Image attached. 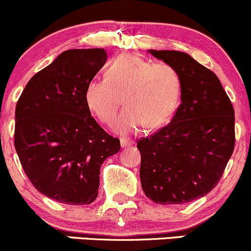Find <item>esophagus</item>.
Segmentation results:
<instances>
[{"mask_svg":"<svg viewBox=\"0 0 251 251\" xmlns=\"http://www.w3.org/2000/svg\"><path fill=\"white\" fill-rule=\"evenodd\" d=\"M121 146L122 147H128V146H131V145L134 144V141L131 139H129V137H121Z\"/></svg>","mask_w":251,"mask_h":251,"instance_id":"obj_1","label":"esophagus"}]
</instances>
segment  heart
Segmentation results:
<instances>
[{
  "label": "heart",
  "mask_w": 251,
  "mask_h": 251,
  "mask_svg": "<svg viewBox=\"0 0 251 251\" xmlns=\"http://www.w3.org/2000/svg\"><path fill=\"white\" fill-rule=\"evenodd\" d=\"M182 79L174 66L125 55L110 62L105 79L86 85L85 101L100 122L112 126L123 97L126 106L116 129L131 133L145 125L150 129L166 125L178 107Z\"/></svg>",
  "instance_id": "1"
}]
</instances>
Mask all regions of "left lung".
I'll list each match as a JSON object with an SVG mask.
<instances>
[{
    "label": "left lung",
    "instance_id": "8db88e82",
    "mask_svg": "<svg viewBox=\"0 0 251 251\" xmlns=\"http://www.w3.org/2000/svg\"><path fill=\"white\" fill-rule=\"evenodd\" d=\"M150 52L179 72L182 101L168 126L137 141L142 189L155 203H188L222 178L236 141L234 110L217 75L188 53Z\"/></svg>",
    "mask_w": 251,
    "mask_h": 251
}]
</instances>
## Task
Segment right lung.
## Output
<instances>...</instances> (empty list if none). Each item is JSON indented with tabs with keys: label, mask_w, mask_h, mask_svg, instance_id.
Wrapping results in <instances>:
<instances>
[{
	"label": "right lung",
	"mask_w": 251,
	"mask_h": 251,
	"mask_svg": "<svg viewBox=\"0 0 251 251\" xmlns=\"http://www.w3.org/2000/svg\"><path fill=\"white\" fill-rule=\"evenodd\" d=\"M106 61L104 49H73L31 77L15 106L14 146L43 195L66 204L98 196L100 166L121 148L91 116L86 85Z\"/></svg>",
	"instance_id": "right-lung-1"
}]
</instances>
